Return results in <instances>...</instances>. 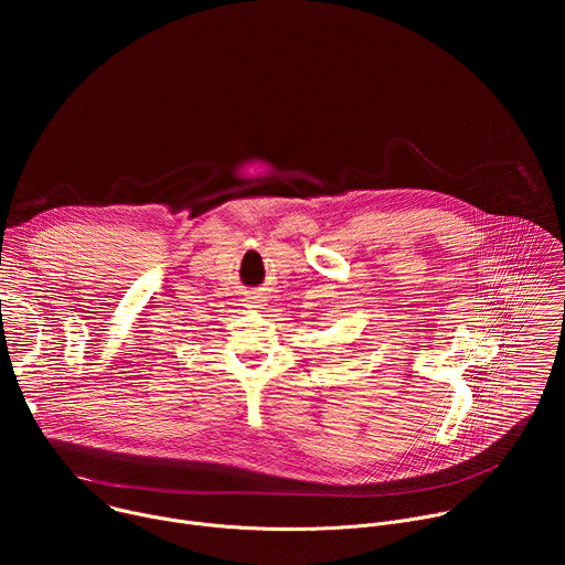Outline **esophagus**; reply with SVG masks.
<instances>
[{
  "mask_svg": "<svg viewBox=\"0 0 565 565\" xmlns=\"http://www.w3.org/2000/svg\"><path fill=\"white\" fill-rule=\"evenodd\" d=\"M253 303H257V301H253Z\"/></svg>",
  "mask_w": 565,
  "mask_h": 565,
  "instance_id": "34e87169",
  "label": "esophagus"
}]
</instances>
